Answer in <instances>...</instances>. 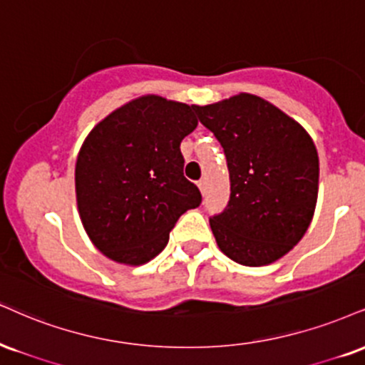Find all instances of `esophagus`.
<instances>
[{"label":"esophagus","instance_id":"obj_1","mask_svg":"<svg viewBox=\"0 0 365 365\" xmlns=\"http://www.w3.org/2000/svg\"><path fill=\"white\" fill-rule=\"evenodd\" d=\"M197 185H199L202 194H205V180H199V183H197Z\"/></svg>","mask_w":365,"mask_h":365}]
</instances>
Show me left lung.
Segmentation results:
<instances>
[{"label": "left lung", "instance_id": "obj_1", "mask_svg": "<svg viewBox=\"0 0 365 365\" xmlns=\"http://www.w3.org/2000/svg\"><path fill=\"white\" fill-rule=\"evenodd\" d=\"M200 124L225 149L231 195L209 219L231 260L260 267L299 243L318 199L319 161L313 140L277 107L241 93L197 107Z\"/></svg>", "mask_w": 365, "mask_h": 365}]
</instances>
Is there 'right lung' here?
Instances as JSON below:
<instances>
[{"label":"right lung","mask_w":365,"mask_h":365,"mask_svg":"<svg viewBox=\"0 0 365 365\" xmlns=\"http://www.w3.org/2000/svg\"><path fill=\"white\" fill-rule=\"evenodd\" d=\"M194 107L148 95L105 117L76 161L83 226L108 258L140 265L166 247L170 231L200 190L183 177L182 139L197 127Z\"/></svg>","instance_id":"obj_1"}]
</instances>
